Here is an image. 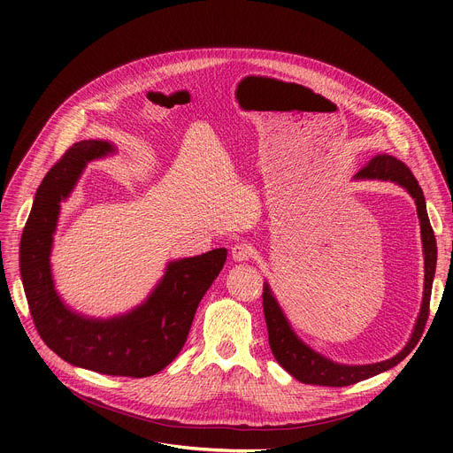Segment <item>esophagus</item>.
I'll list each match as a JSON object with an SVG mask.
<instances>
[{
    "label": "esophagus",
    "instance_id": "1",
    "mask_svg": "<svg viewBox=\"0 0 453 453\" xmlns=\"http://www.w3.org/2000/svg\"><path fill=\"white\" fill-rule=\"evenodd\" d=\"M231 256H233L234 262H247V260H250V257L254 256V249L247 242H236L231 247Z\"/></svg>",
    "mask_w": 453,
    "mask_h": 453
}]
</instances>
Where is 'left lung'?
Wrapping results in <instances>:
<instances>
[{
	"label": "left lung",
	"mask_w": 453,
	"mask_h": 453,
	"mask_svg": "<svg viewBox=\"0 0 453 453\" xmlns=\"http://www.w3.org/2000/svg\"><path fill=\"white\" fill-rule=\"evenodd\" d=\"M357 179H383L402 184L409 189L411 196L416 201L418 215L421 222V240H423V252H425V294H423V306L418 319V325L414 335L407 348L398 353L395 358L371 364V365H341L334 364L332 360L317 355L308 346H304L290 330L288 322L278 306L274 296L271 294L269 285H264V313L269 332V346L273 349L274 358L278 364L288 371L294 378L303 383L310 385H322V387H346L365 378H371L381 371H387L400 364L414 348V344L423 335L428 311H430V296H432V281L435 274V262H437V245L434 229L428 220L426 204L423 197V189L418 184V179L411 172V168L393 156H376L372 157L360 172L355 175Z\"/></svg>",
	"instance_id": "1"
}]
</instances>
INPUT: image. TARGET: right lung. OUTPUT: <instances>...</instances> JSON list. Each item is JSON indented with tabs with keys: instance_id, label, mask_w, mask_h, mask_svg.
Returning <instances> with one entry per match:
<instances>
[{
	"instance_id": "right-lung-1",
	"label": "right lung",
	"mask_w": 453,
	"mask_h": 453,
	"mask_svg": "<svg viewBox=\"0 0 453 453\" xmlns=\"http://www.w3.org/2000/svg\"><path fill=\"white\" fill-rule=\"evenodd\" d=\"M107 142H79L44 175L21 236L19 267L37 334L62 360L111 376L145 378L165 369L182 349L197 306L220 274L227 250L184 257L168 265L149 301L128 315L93 320L58 299L50 249L60 201L70 196L86 161L105 156Z\"/></svg>"
}]
</instances>
